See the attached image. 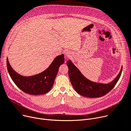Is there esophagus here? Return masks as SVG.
Returning a JSON list of instances; mask_svg holds the SVG:
<instances>
[{
  "instance_id": "34e87169",
  "label": "esophagus",
  "mask_w": 131,
  "mask_h": 131,
  "mask_svg": "<svg viewBox=\"0 0 131 131\" xmlns=\"http://www.w3.org/2000/svg\"><path fill=\"white\" fill-rule=\"evenodd\" d=\"M70 53L69 52L66 51V52H65V55L66 57H69L70 56Z\"/></svg>"
}]
</instances>
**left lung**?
Returning a JSON list of instances; mask_svg holds the SVG:
<instances>
[{"label":"left lung","instance_id":"left-lung-1","mask_svg":"<svg viewBox=\"0 0 131 131\" xmlns=\"http://www.w3.org/2000/svg\"><path fill=\"white\" fill-rule=\"evenodd\" d=\"M67 65L68 67L69 77L74 89L81 96L89 98L101 97L110 92L116 84L122 72V67L120 73L113 81L104 84L87 79L70 60L67 61Z\"/></svg>","mask_w":131,"mask_h":131}]
</instances>
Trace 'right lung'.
<instances>
[{
  "label": "right lung",
  "instance_id": "right-lung-1",
  "mask_svg": "<svg viewBox=\"0 0 131 131\" xmlns=\"http://www.w3.org/2000/svg\"><path fill=\"white\" fill-rule=\"evenodd\" d=\"M64 63V54L58 55L43 72L34 76H23L15 72L7 58V69L12 80L22 91L33 95L45 94L51 89L59 67Z\"/></svg>",
  "mask_w": 131,
  "mask_h": 131
}]
</instances>
